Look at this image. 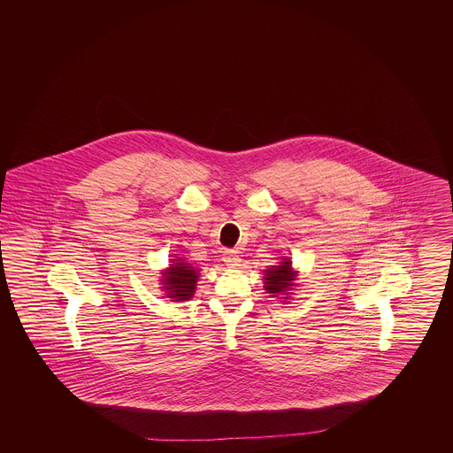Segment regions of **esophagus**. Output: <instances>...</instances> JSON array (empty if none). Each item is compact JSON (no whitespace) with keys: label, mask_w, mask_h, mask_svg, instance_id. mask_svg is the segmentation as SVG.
Segmentation results:
<instances>
[{"label":"esophagus","mask_w":453,"mask_h":453,"mask_svg":"<svg viewBox=\"0 0 453 453\" xmlns=\"http://www.w3.org/2000/svg\"><path fill=\"white\" fill-rule=\"evenodd\" d=\"M224 261H226L227 266H239L241 258H239V255H237V251H234V250H226L224 251Z\"/></svg>","instance_id":"esophagus-1"}]
</instances>
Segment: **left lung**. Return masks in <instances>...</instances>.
<instances>
[{"instance_id": "8db88e82", "label": "left lung", "mask_w": 453, "mask_h": 453, "mask_svg": "<svg viewBox=\"0 0 453 453\" xmlns=\"http://www.w3.org/2000/svg\"><path fill=\"white\" fill-rule=\"evenodd\" d=\"M294 272H292V261H283L279 266H272L270 270H266L265 275V288L268 290V294H273V297L277 296H285L287 290H290V287L294 285Z\"/></svg>"}]
</instances>
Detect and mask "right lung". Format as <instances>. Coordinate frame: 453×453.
<instances>
[{
    "mask_svg": "<svg viewBox=\"0 0 453 453\" xmlns=\"http://www.w3.org/2000/svg\"><path fill=\"white\" fill-rule=\"evenodd\" d=\"M174 265L168 268L165 273L163 285L173 301H188L194 297L195 285H196V270L190 265L181 263V259L173 261Z\"/></svg>",
    "mask_w": 453,
    "mask_h": 453,
    "instance_id": "right-lung-1",
    "label": "right lung"
}]
</instances>
